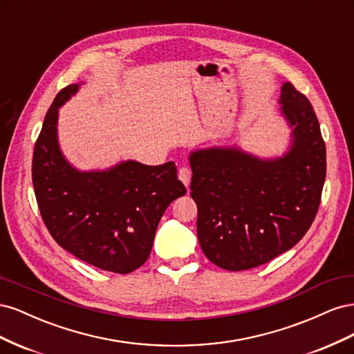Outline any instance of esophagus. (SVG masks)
Returning <instances> with one entry per match:
<instances>
[{
  "label": "esophagus",
  "instance_id": "esophagus-1",
  "mask_svg": "<svg viewBox=\"0 0 354 354\" xmlns=\"http://www.w3.org/2000/svg\"><path fill=\"white\" fill-rule=\"evenodd\" d=\"M178 178H180L181 183H183L186 187H189L190 178H192V169L189 167H186V165L180 167V169H178Z\"/></svg>",
  "mask_w": 354,
  "mask_h": 354
}]
</instances>
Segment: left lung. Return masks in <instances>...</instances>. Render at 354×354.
<instances>
[{
	"label": "left lung",
	"instance_id": "left-lung-1",
	"mask_svg": "<svg viewBox=\"0 0 354 354\" xmlns=\"http://www.w3.org/2000/svg\"><path fill=\"white\" fill-rule=\"evenodd\" d=\"M282 112L292 127L283 158L261 160L230 147L190 155V196L207 259L239 272L291 250L312 226L326 177V147L308 99L283 84Z\"/></svg>",
	"mask_w": 354,
	"mask_h": 354
}]
</instances>
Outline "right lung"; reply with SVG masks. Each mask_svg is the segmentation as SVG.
I'll return each mask as SVG.
<instances>
[{
    "label": "right lung",
    "instance_id": "add662e5",
    "mask_svg": "<svg viewBox=\"0 0 354 354\" xmlns=\"http://www.w3.org/2000/svg\"><path fill=\"white\" fill-rule=\"evenodd\" d=\"M78 90L62 88L37 138L32 183L42 221L62 248L102 270L131 273L152 251L164 211L186 195L174 162L127 160L109 171L80 173L62 156L56 124L60 106Z\"/></svg>",
    "mask_w": 354,
    "mask_h": 354
}]
</instances>
